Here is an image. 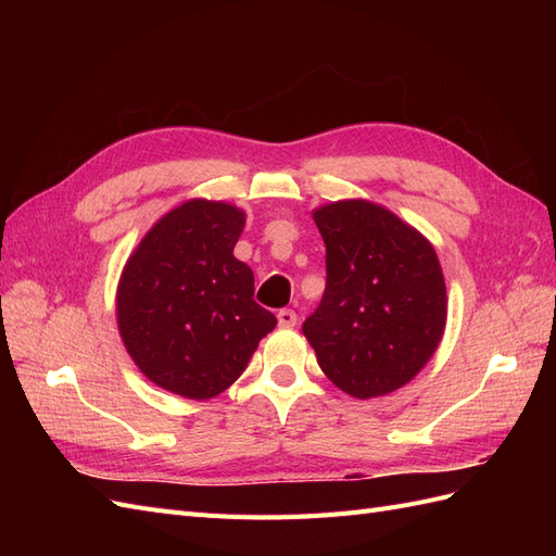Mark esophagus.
Here are the masks:
<instances>
[{
    "label": "esophagus",
    "mask_w": 556,
    "mask_h": 556,
    "mask_svg": "<svg viewBox=\"0 0 556 556\" xmlns=\"http://www.w3.org/2000/svg\"><path fill=\"white\" fill-rule=\"evenodd\" d=\"M278 325L280 327H294L296 325V313L292 308H280L278 311Z\"/></svg>",
    "instance_id": "esophagus-1"
}]
</instances>
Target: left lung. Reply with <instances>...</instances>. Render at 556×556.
Listing matches in <instances>:
<instances>
[{"mask_svg": "<svg viewBox=\"0 0 556 556\" xmlns=\"http://www.w3.org/2000/svg\"><path fill=\"white\" fill-rule=\"evenodd\" d=\"M313 220L327 245V288L301 329L339 390L357 399L390 394L441 343L447 296L435 250L371 201H336Z\"/></svg>", "mask_w": 556, "mask_h": 556, "instance_id": "left-lung-1", "label": "left lung"}]
</instances>
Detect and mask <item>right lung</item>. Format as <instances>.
I'll list each match as a JSON object with an SVG mask.
<instances>
[{"label": "right lung", "instance_id": "1", "mask_svg": "<svg viewBox=\"0 0 556 556\" xmlns=\"http://www.w3.org/2000/svg\"><path fill=\"white\" fill-rule=\"evenodd\" d=\"M245 215L192 199L166 213L127 260L117 327L141 374L204 401L237 380L278 319L262 308L250 266L233 257Z\"/></svg>", "mask_w": 556, "mask_h": 556}]
</instances>
